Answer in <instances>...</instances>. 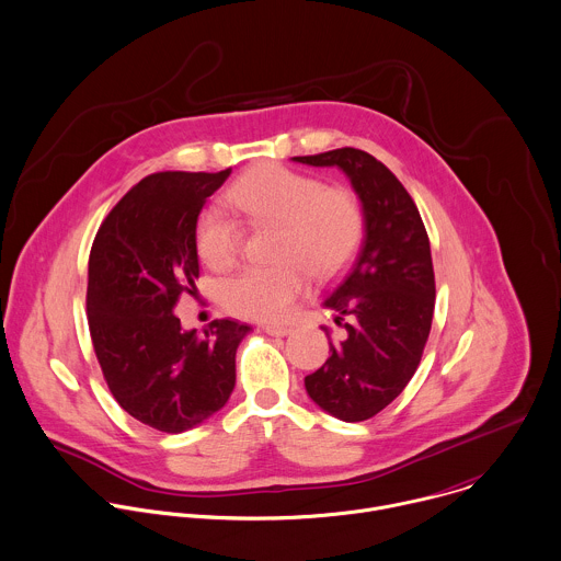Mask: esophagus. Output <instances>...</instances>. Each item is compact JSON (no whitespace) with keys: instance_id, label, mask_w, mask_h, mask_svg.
<instances>
[{"instance_id":"esophagus-1","label":"esophagus","mask_w":561,"mask_h":561,"mask_svg":"<svg viewBox=\"0 0 561 561\" xmlns=\"http://www.w3.org/2000/svg\"><path fill=\"white\" fill-rule=\"evenodd\" d=\"M264 332L271 336H286V334H290V328L288 325H264Z\"/></svg>"}]
</instances>
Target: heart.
<instances>
[{
	"label": "heart",
	"instance_id": "obj_1",
	"mask_svg": "<svg viewBox=\"0 0 561 561\" xmlns=\"http://www.w3.org/2000/svg\"><path fill=\"white\" fill-rule=\"evenodd\" d=\"M227 203L253 222H277V257L273 266H244L220 286L222 306L244 319L286 321L314 277L341 273L365 238V211L347 187H325L312 174L277 163L260 165L240 176ZM198 257L216 271L229 268L242 244V229L222 207L209 205L196 218Z\"/></svg>",
	"mask_w": 561,
	"mask_h": 561
}]
</instances>
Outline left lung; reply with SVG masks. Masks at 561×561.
Listing matches in <instances>:
<instances>
[{
  "instance_id": "obj_1",
  "label": "left lung",
  "mask_w": 561,
  "mask_h": 561,
  "mask_svg": "<svg viewBox=\"0 0 561 561\" xmlns=\"http://www.w3.org/2000/svg\"><path fill=\"white\" fill-rule=\"evenodd\" d=\"M336 165L352 181L365 211L360 251L323 301L343 330L330 358L306 376L314 404L343 422H365L389 407L413 378L433 325L435 271L417 205L398 176L358 148L293 157Z\"/></svg>"
}]
</instances>
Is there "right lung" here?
Listing matches in <instances>:
<instances>
[{
    "instance_id": "right-lung-1",
    "label": "right lung",
    "mask_w": 561,
    "mask_h": 561,
    "mask_svg": "<svg viewBox=\"0 0 561 561\" xmlns=\"http://www.w3.org/2000/svg\"><path fill=\"white\" fill-rule=\"evenodd\" d=\"M229 174L141 179L108 211L89 253L87 317L102 376L130 417L161 433L190 431L227 404L236 350L251 332L231 319L185 332L172 312L196 288V218Z\"/></svg>"
}]
</instances>
